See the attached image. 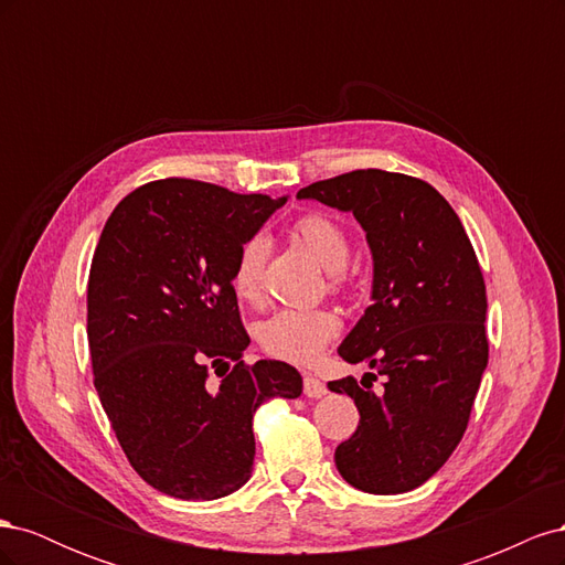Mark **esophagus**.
Returning <instances> with one entry per match:
<instances>
[{
  "label": "esophagus",
  "instance_id": "obj_1",
  "mask_svg": "<svg viewBox=\"0 0 565 565\" xmlns=\"http://www.w3.org/2000/svg\"><path fill=\"white\" fill-rule=\"evenodd\" d=\"M303 393L309 398H322L324 393H328V386H324L318 377H313V374H306V377H303Z\"/></svg>",
  "mask_w": 565,
  "mask_h": 565
}]
</instances>
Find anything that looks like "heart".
Returning a JSON list of instances; mask_svg holds the SVG:
<instances>
[{
  "label": "heart",
  "instance_id": "heart-1",
  "mask_svg": "<svg viewBox=\"0 0 565 565\" xmlns=\"http://www.w3.org/2000/svg\"><path fill=\"white\" fill-rule=\"evenodd\" d=\"M295 235L328 270L347 266L351 254L349 235L328 214H303L295 224ZM266 252V237L252 235L235 254L231 285L235 295L249 303L262 301ZM337 332L339 318L330 309H282L259 324V344L268 355L280 358V361L309 365Z\"/></svg>",
  "mask_w": 565,
  "mask_h": 565
}]
</instances>
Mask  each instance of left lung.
Returning a JSON list of instances; mask_svg holds the SVG:
<instances>
[{
    "label": "left lung",
    "instance_id": "8db88e82",
    "mask_svg": "<svg viewBox=\"0 0 565 565\" xmlns=\"http://www.w3.org/2000/svg\"><path fill=\"white\" fill-rule=\"evenodd\" d=\"M297 200L353 214L372 254V303L337 353L382 373L385 388L371 391L373 372L328 384L361 413L334 465L370 494L415 490L465 436L488 365L486 282L467 231L434 185L382 169L311 183Z\"/></svg>",
    "mask_w": 565,
    "mask_h": 565
}]
</instances>
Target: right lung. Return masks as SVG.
<instances>
[{
  "label": "right lung",
  "mask_w": 565,
  "mask_h": 565,
  "mask_svg": "<svg viewBox=\"0 0 565 565\" xmlns=\"http://www.w3.org/2000/svg\"><path fill=\"white\" fill-rule=\"evenodd\" d=\"M285 202L150 181L117 204L98 237L87 292L94 386L129 465L172 498L218 500L243 488L256 407L301 396L292 365L243 363L249 337L231 285L237 249Z\"/></svg>",
  "instance_id": "obj_1"
}]
</instances>
